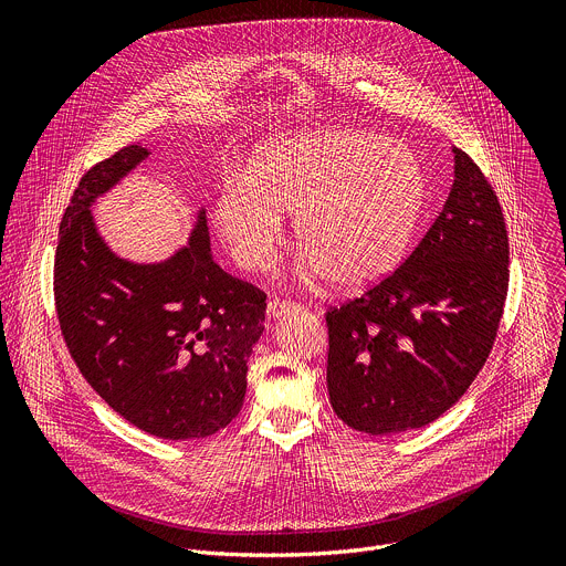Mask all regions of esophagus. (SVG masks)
Instances as JSON below:
<instances>
[{
  "label": "esophagus",
  "instance_id": "34e87169",
  "mask_svg": "<svg viewBox=\"0 0 566 566\" xmlns=\"http://www.w3.org/2000/svg\"><path fill=\"white\" fill-rule=\"evenodd\" d=\"M266 308H269L271 317H280V315H286V313H293L300 306L295 302H289V300H271Z\"/></svg>",
  "mask_w": 566,
  "mask_h": 566
}]
</instances>
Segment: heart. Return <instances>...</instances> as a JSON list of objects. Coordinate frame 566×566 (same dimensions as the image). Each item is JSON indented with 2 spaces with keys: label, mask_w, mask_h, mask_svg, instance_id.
Wrapping results in <instances>:
<instances>
[{
  "label": "heart",
  "mask_w": 566,
  "mask_h": 566,
  "mask_svg": "<svg viewBox=\"0 0 566 566\" xmlns=\"http://www.w3.org/2000/svg\"><path fill=\"white\" fill-rule=\"evenodd\" d=\"M428 199L421 158L398 140L363 129L286 136L255 151L244 177L214 192L212 219L232 260L271 264L284 226L306 266L347 291L367 289L406 258Z\"/></svg>",
  "instance_id": "1"
}]
</instances>
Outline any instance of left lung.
<instances>
[{"label": "left lung", "instance_id": "left-lung-1", "mask_svg": "<svg viewBox=\"0 0 566 566\" xmlns=\"http://www.w3.org/2000/svg\"><path fill=\"white\" fill-rule=\"evenodd\" d=\"M509 293V232L500 199L454 149V184L412 255L360 297L327 308V387L354 430L423 428L486 365Z\"/></svg>", "mask_w": 566, "mask_h": 566}]
</instances>
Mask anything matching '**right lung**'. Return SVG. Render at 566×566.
<instances>
[{
    "label": "right lung",
    "instance_id": "1",
    "mask_svg": "<svg viewBox=\"0 0 566 566\" xmlns=\"http://www.w3.org/2000/svg\"><path fill=\"white\" fill-rule=\"evenodd\" d=\"M147 154L127 145L80 179L60 223L53 295L66 349L107 406L147 434L188 441L244 406L266 293L214 264L203 210L168 262L132 264L107 249L90 208Z\"/></svg>",
    "mask_w": 566,
    "mask_h": 566
}]
</instances>
